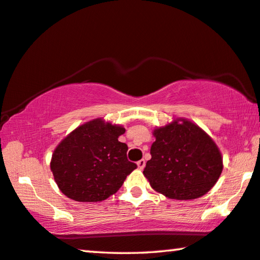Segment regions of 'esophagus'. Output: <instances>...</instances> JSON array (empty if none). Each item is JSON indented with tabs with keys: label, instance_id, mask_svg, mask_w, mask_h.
<instances>
[{
	"label": "esophagus",
	"instance_id": "esophagus-1",
	"mask_svg": "<svg viewBox=\"0 0 260 260\" xmlns=\"http://www.w3.org/2000/svg\"><path fill=\"white\" fill-rule=\"evenodd\" d=\"M137 164H138V168L141 169V170H142V169L145 168V166H146V160L145 159H140V160H138Z\"/></svg>",
	"mask_w": 260,
	"mask_h": 260
}]
</instances>
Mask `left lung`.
Wrapping results in <instances>:
<instances>
[{
    "mask_svg": "<svg viewBox=\"0 0 260 260\" xmlns=\"http://www.w3.org/2000/svg\"><path fill=\"white\" fill-rule=\"evenodd\" d=\"M151 158L143 175L151 187L170 199L203 197L223 169L219 148L209 135L186 119H176L154 131Z\"/></svg>",
    "mask_w": 260,
    "mask_h": 260,
    "instance_id": "left-lung-1",
    "label": "left lung"
}]
</instances>
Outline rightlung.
<instances>
[{"instance_id": "add662e5", "label": "right lung", "mask_w": 260, "mask_h": 260, "mask_svg": "<svg viewBox=\"0 0 260 260\" xmlns=\"http://www.w3.org/2000/svg\"><path fill=\"white\" fill-rule=\"evenodd\" d=\"M123 133V127L98 118L66 137L51 160L60 191L81 203H97L114 194L138 167L127 159L126 143L118 141Z\"/></svg>"}]
</instances>
